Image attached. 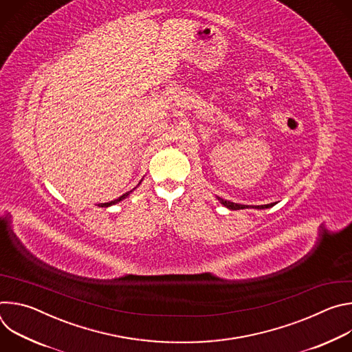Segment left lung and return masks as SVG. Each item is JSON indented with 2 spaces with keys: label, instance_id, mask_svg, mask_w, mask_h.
<instances>
[{
  "label": "left lung",
  "instance_id": "1",
  "mask_svg": "<svg viewBox=\"0 0 352 352\" xmlns=\"http://www.w3.org/2000/svg\"><path fill=\"white\" fill-rule=\"evenodd\" d=\"M219 202L226 206L227 209L230 210H241V209H269L272 206H274V204H269V205H261V206H248V205H239V204H234V202H230V200H224L221 197H217Z\"/></svg>",
  "mask_w": 352,
  "mask_h": 352
}]
</instances>
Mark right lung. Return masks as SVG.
I'll list each match as a JSON object with an SVG mask.
<instances>
[{
    "instance_id": "obj_1",
    "label": "right lung",
    "mask_w": 352,
    "mask_h": 352,
    "mask_svg": "<svg viewBox=\"0 0 352 352\" xmlns=\"http://www.w3.org/2000/svg\"><path fill=\"white\" fill-rule=\"evenodd\" d=\"M131 192H126V193H124L122 196H120L118 199H116V200H111V202H109V204H102V205H98L100 208H109V206H113V205H116V204H118V202H121L122 199H125L128 195H129Z\"/></svg>"
}]
</instances>
